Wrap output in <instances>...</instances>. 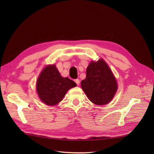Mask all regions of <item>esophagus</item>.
<instances>
[{"mask_svg": "<svg viewBox=\"0 0 154 154\" xmlns=\"http://www.w3.org/2000/svg\"><path fill=\"white\" fill-rule=\"evenodd\" d=\"M75 82L76 83V84L77 85H79V83H80V81H79V79H75Z\"/></svg>", "mask_w": 154, "mask_h": 154, "instance_id": "1", "label": "esophagus"}]
</instances>
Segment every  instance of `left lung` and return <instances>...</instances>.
Returning <instances> with one entry per match:
<instances>
[{
  "label": "left lung",
  "mask_w": 154,
  "mask_h": 154,
  "mask_svg": "<svg viewBox=\"0 0 154 154\" xmlns=\"http://www.w3.org/2000/svg\"><path fill=\"white\" fill-rule=\"evenodd\" d=\"M86 73V78L81 85L88 99L97 105L109 103L118 89L116 78L109 65L103 59L92 61Z\"/></svg>",
  "instance_id": "1"
}]
</instances>
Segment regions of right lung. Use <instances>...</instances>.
Wrapping results in <instances>:
<instances>
[{"mask_svg": "<svg viewBox=\"0 0 154 154\" xmlns=\"http://www.w3.org/2000/svg\"><path fill=\"white\" fill-rule=\"evenodd\" d=\"M77 85L73 81L61 76L55 65H49L39 75L36 91L42 102L54 106L63 100L69 89Z\"/></svg>", "mask_w": 154, "mask_h": 154, "instance_id": "1", "label": "right lung"}]
</instances>
